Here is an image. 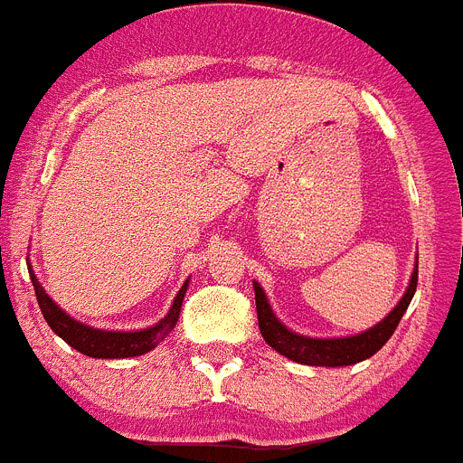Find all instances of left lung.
I'll return each instance as SVG.
<instances>
[{
	"mask_svg": "<svg viewBox=\"0 0 463 463\" xmlns=\"http://www.w3.org/2000/svg\"><path fill=\"white\" fill-rule=\"evenodd\" d=\"M418 285V260L413 265L411 279H409L407 290L397 301L395 308L377 322L370 329L361 331L356 335H340V338H310V335L297 334V331L288 329L276 313L271 310L269 299H267L265 290L260 288L258 280H253V290H256V310H258V326L269 347H274L280 356L290 358V361L301 363V365H317V368H345V365H354L365 358L374 356L392 331L397 329L402 315L407 313L409 304H411L413 295H416Z\"/></svg>",
	"mask_w": 463,
	"mask_h": 463,
	"instance_id": "8db88e82",
	"label": "left lung"
}]
</instances>
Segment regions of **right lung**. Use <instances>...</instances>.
<instances>
[{
    "mask_svg": "<svg viewBox=\"0 0 463 463\" xmlns=\"http://www.w3.org/2000/svg\"><path fill=\"white\" fill-rule=\"evenodd\" d=\"M29 276H32L33 290H36L38 306L43 310V317L50 324V329L54 331L61 340H66L72 349L86 354L90 358H132L141 356V354H148L150 349L157 347L162 340H166V335L175 329L180 317V308H183V299L187 295L189 279L184 280L180 292L173 299L171 308L164 315L159 322H155L153 326H146V329L137 331H107V329H95L89 324L80 322V319L71 317L61 306L56 304L50 295L45 292V288L41 285V280L33 274L32 265H29Z\"/></svg>",
    "mask_w": 463,
    "mask_h": 463,
    "instance_id": "right-lung-1",
    "label": "right lung"
}]
</instances>
